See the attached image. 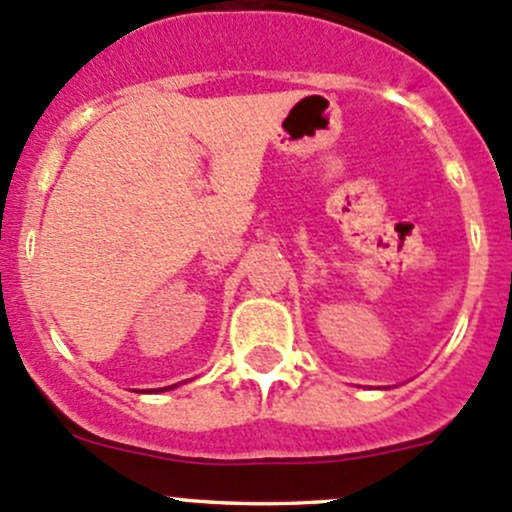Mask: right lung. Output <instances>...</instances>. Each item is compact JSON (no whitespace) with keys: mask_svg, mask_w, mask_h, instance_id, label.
Returning <instances> with one entry per match:
<instances>
[{"mask_svg":"<svg viewBox=\"0 0 512 512\" xmlns=\"http://www.w3.org/2000/svg\"><path fill=\"white\" fill-rule=\"evenodd\" d=\"M175 386H178V384H173V386H165V389H160V391H168V389H175Z\"/></svg>","mask_w":512,"mask_h":512,"instance_id":"obj_1","label":"right lung"}]
</instances>
